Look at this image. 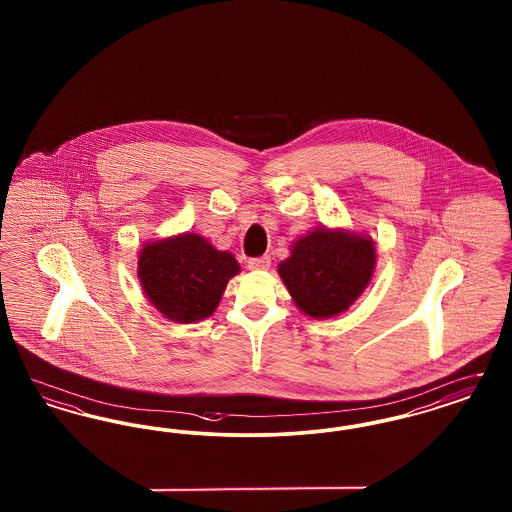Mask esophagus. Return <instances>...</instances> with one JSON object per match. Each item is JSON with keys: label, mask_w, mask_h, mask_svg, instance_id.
<instances>
[{"label": "esophagus", "mask_w": 512, "mask_h": 512, "mask_svg": "<svg viewBox=\"0 0 512 512\" xmlns=\"http://www.w3.org/2000/svg\"><path fill=\"white\" fill-rule=\"evenodd\" d=\"M268 267H270V257H255V259L247 261V268L255 270V272L267 270Z\"/></svg>", "instance_id": "esophagus-1"}]
</instances>
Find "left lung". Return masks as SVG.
<instances>
[{"instance_id":"left-lung-1","label":"left lung","mask_w":512,"mask_h":512,"mask_svg":"<svg viewBox=\"0 0 512 512\" xmlns=\"http://www.w3.org/2000/svg\"><path fill=\"white\" fill-rule=\"evenodd\" d=\"M278 274L295 307L307 317L345 313L366 290L376 267L374 240L365 232L320 226L297 236Z\"/></svg>"}]
</instances>
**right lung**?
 <instances>
[{"label": "right lung", "instance_id": "obj_1", "mask_svg": "<svg viewBox=\"0 0 512 512\" xmlns=\"http://www.w3.org/2000/svg\"><path fill=\"white\" fill-rule=\"evenodd\" d=\"M240 263L194 232L146 242L138 255V280L147 301L172 322L195 324L219 307Z\"/></svg>", "mask_w": 512, "mask_h": 512}]
</instances>
